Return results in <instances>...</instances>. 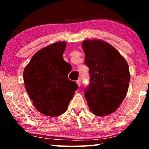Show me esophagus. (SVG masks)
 <instances>
[{
  "label": "esophagus",
  "instance_id": "34e87169",
  "mask_svg": "<svg viewBox=\"0 0 149 149\" xmlns=\"http://www.w3.org/2000/svg\"><path fill=\"white\" fill-rule=\"evenodd\" d=\"M76 83H77V84L78 86H79V87L81 86V80L80 79H78L77 81H76Z\"/></svg>",
  "mask_w": 149,
  "mask_h": 149
}]
</instances>
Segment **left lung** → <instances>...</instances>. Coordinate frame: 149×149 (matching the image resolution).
<instances>
[{
	"mask_svg": "<svg viewBox=\"0 0 149 149\" xmlns=\"http://www.w3.org/2000/svg\"><path fill=\"white\" fill-rule=\"evenodd\" d=\"M90 81L84 88L85 97L96 116L109 115L118 109L127 95L130 81L129 66L112 45L100 40L82 45Z\"/></svg>",
	"mask_w": 149,
	"mask_h": 149,
	"instance_id": "left-lung-1",
	"label": "left lung"
}]
</instances>
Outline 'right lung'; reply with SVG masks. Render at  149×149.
Returning a JSON list of instances; mask_svg holds the SVG:
<instances>
[{
	"mask_svg": "<svg viewBox=\"0 0 149 149\" xmlns=\"http://www.w3.org/2000/svg\"><path fill=\"white\" fill-rule=\"evenodd\" d=\"M66 42H56L39 50L24 72L26 91L36 109L48 116L64 113L78 86L68 78L63 59Z\"/></svg>",
	"mask_w": 149,
	"mask_h": 149,
	"instance_id": "obj_1",
	"label": "right lung"
}]
</instances>
